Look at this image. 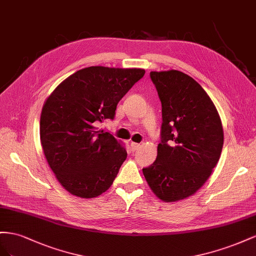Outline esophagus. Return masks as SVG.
Returning <instances> with one entry per match:
<instances>
[{
  "label": "esophagus",
  "instance_id": "34e87169",
  "mask_svg": "<svg viewBox=\"0 0 256 256\" xmlns=\"http://www.w3.org/2000/svg\"><path fill=\"white\" fill-rule=\"evenodd\" d=\"M130 147H132L133 151H136L138 148L140 147V144H137V142H132V144H130Z\"/></svg>",
  "mask_w": 256,
  "mask_h": 256
}]
</instances>
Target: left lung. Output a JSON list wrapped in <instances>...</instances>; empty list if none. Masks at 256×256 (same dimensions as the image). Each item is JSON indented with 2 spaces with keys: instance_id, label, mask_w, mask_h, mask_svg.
I'll return each instance as SVG.
<instances>
[{
  "instance_id": "8db88e82",
  "label": "left lung",
  "mask_w": 256,
  "mask_h": 256,
  "mask_svg": "<svg viewBox=\"0 0 256 256\" xmlns=\"http://www.w3.org/2000/svg\"><path fill=\"white\" fill-rule=\"evenodd\" d=\"M162 103L154 163L142 168L152 192L167 202L184 200L210 177L223 148L216 108L202 86L179 70L151 72Z\"/></svg>"
}]
</instances>
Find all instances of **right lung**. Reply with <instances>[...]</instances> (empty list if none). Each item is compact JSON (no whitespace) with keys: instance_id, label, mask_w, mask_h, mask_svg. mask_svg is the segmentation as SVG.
I'll return each mask as SVG.
<instances>
[{"instance_id":"right-lung-1","label":"right lung","mask_w":256,"mask_h":256,"mask_svg":"<svg viewBox=\"0 0 256 256\" xmlns=\"http://www.w3.org/2000/svg\"><path fill=\"white\" fill-rule=\"evenodd\" d=\"M144 75L142 68L90 66L68 77L42 109L40 142L58 181L72 195L92 198L110 188L126 150L96 128Z\"/></svg>"}]
</instances>
